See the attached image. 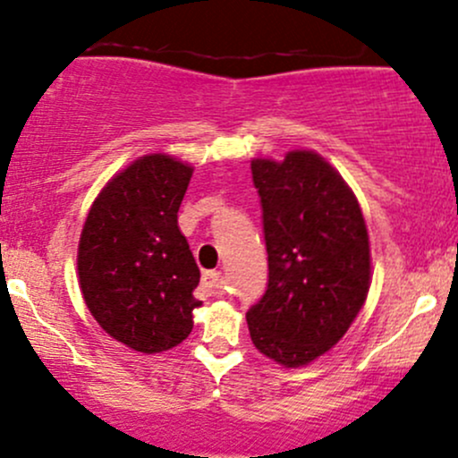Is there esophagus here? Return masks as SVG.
Here are the masks:
<instances>
[{
  "instance_id": "1",
  "label": "esophagus",
  "mask_w": 458,
  "mask_h": 458,
  "mask_svg": "<svg viewBox=\"0 0 458 458\" xmlns=\"http://www.w3.org/2000/svg\"><path fill=\"white\" fill-rule=\"evenodd\" d=\"M201 287H204L208 293H219L221 290V272H206L201 276Z\"/></svg>"
}]
</instances>
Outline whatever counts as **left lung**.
I'll list each match as a JSON object with an SVG mask.
<instances>
[{
	"instance_id": "8db88e82",
	"label": "left lung",
	"mask_w": 458,
	"mask_h": 458,
	"mask_svg": "<svg viewBox=\"0 0 458 458\" xmlns=\"http://www.w3.org/2000/svg\"><path fill=\"white\" fill-rule=\"evenodd\" d=\"M267 248V287L248 310L254 346L287 369L346 334L370 285L369 233L358 199L314 151L252 160Z\"/></svg>"
}]
</instances>
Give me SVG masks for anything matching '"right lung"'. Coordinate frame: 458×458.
I'll return each mask as SVG.
<instances>
[{
    "label": "right lung",
    "instance_id": "right-lung-1",
    "mask_svg": "<svg viewBox=\"0 0 458 458\" xmlns=\"http://www.w3.org/2000/svg\"><path fill=\"white\" fill-rule=\"evenodd\" d=\"M192 166L153 153L91 204L79 243L85 305L118 343L160 353L189 338L199 267L177 225Z\"/></svg>",
    "mask_w": 458,
    "mask_h": 458
}]
</instances>
